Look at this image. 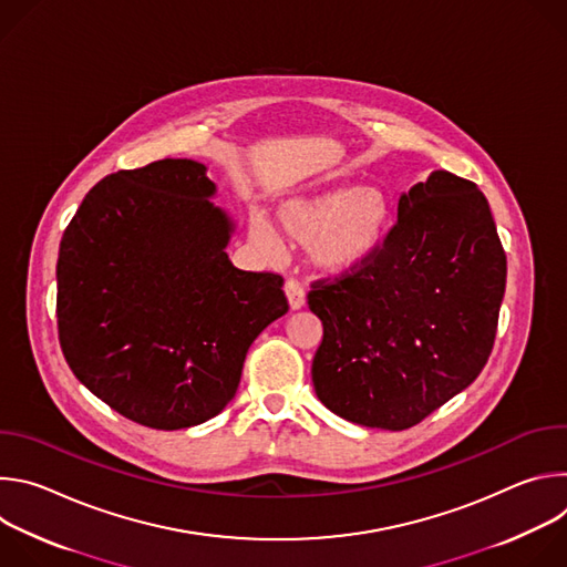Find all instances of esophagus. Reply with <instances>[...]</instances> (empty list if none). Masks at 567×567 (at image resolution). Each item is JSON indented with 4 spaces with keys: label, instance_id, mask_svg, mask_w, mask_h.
Returning <instances> with one entry per match:
<instances>
[{
    "label": "esophagus",
    "instance_id": "obj_1",
    "mask_svg": "<svg viewBox=\"0 0 567 567\" xmlns=\"http://www.w3.org/2000/svg\"><path fill=\"white\" fill-rule=\"evenodd\" d=\"M285 293H287V300H289L291 309L305 307V289L298 280H287L285 282Z\"/></svg>",
    "mask_w": 567,
    "mask_h": 567
}]
</instances>
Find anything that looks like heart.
<instances>
[{"label":"heart","instance_id":"b5f03b06","mask_svg":"<svg viewBox=\"0 0 567 567\" xmlns=\"http://www.w3.org/2000/svg\"><path fill=\"white\" fill-rule=\"evenodd\" d=\"M390 219V197L377 186H343L278 208L282 233L293 245L307 247L311 262L328 274L365 265L383 245ZM249 233L262 251L276 254V235L262 217H251Z\"/></svg>","mask_w":567,"mask_h":567}]
</instances>
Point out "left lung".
<instances>
[{
    "label": "left lung",
    "instance_id": "left-lung-1",
    "mask_svg": "<svg viewBox=\"0 0 567 567\" xmlns=\"http://www.w3.org/2000/svg\"><path fill=\"white\" fill-rule=\"evenodd\" d=\"M507 256L473 182L435 171L399 197L396 224L361 267L307 296L322 322L311 381L361 426L403 431L475 381L487 363Z\"/></svg>",
    "mask_w": 567,
    "mask_h": 567
}]
</instances>
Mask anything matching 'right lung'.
Segmentation results:
<instances>
[{
	"label": "right lung",
	"mask_w": 567,
	"mask_h": 567,
	"mask_svg": "<svg viewBox=\"0 0 567 567\" xmlns=\"http://www.w3.org/2000/svg\"><path fill=\"white\" fill-rule=\"evenodd\" d=\"M190 158L99 182L58 254V334L87 390L123 417L179 431L226 409L258 334L287 313L278 274L233 267L235 221Z\"/></svg>",
	"instance_id": "obj_1"
}]
</instances>
